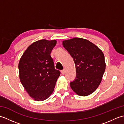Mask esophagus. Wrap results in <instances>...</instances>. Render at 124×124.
Instances as JSON below:
<instances>
[{
	"instance_id": "1",
	"label": "esophagus",
	"mask_w": 124,
	"mask_h": 124,
	"mask_svg": "<svg viewBox=\"0 0 124 124\" xmlns=\"http://www.w3.org/2000/svg\"><path fill=\"white\" fill-rule=\"evenodd\" d=\"M65 72V69H64V70H63L61 71V73L62 75H64Z\"/></svg>"
}]
</instances>
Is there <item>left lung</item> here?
I'll list each match as a JSON object with an SVG mask.
<instances>
[{"mask_svg":"<svg viewBox=\"0 0 124 124\" xmlns=\"http://www.w3.org/2000/svg\"><path fill=\"white\" fill-rule=\"evenodd\" d=\"M62 44L76 65V78L70 83L71 88L79 96L92 94L101 83L106 69L102 51L90 41L81 38L65 40Z\"/></svg>","mask_w":124,"mask_h":124,"instance_id":"left-lung-1","label":"left lung"}]
</instances>
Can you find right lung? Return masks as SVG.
I'll use <instances>...</instances> for the list:
<instances>
[{
	"label": "right lung",
	"instance_id": "obj_1",
	"mask_svg": "<svg viewBox=\"0 0 124 124\" xmlns=\"http://www.w3.org/2000/svg\"><path fill=\"white\" fill-rule=\"evenodd\" d=\"M55 40L41 39L29 46L18 63L21 83L29 96L36 101L51 96L60 72L55 69L51 52Z\"/></svg>",
	"mask_w": 124,
	"mask_h": 124
}]
</instances>
